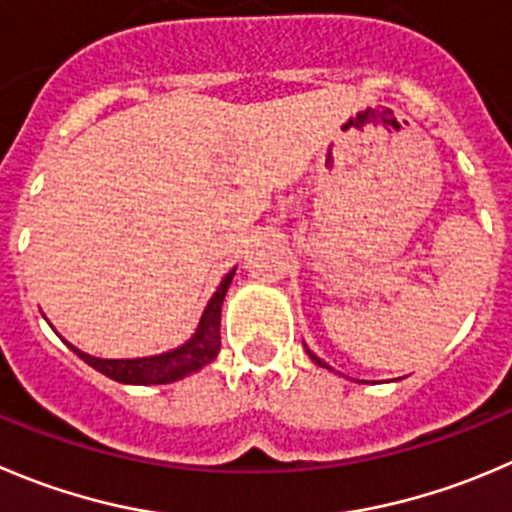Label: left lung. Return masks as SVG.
I'll list each match as a JSON object with an SVG mask.
<instances>
[{
  "label": "left lung",
  "mask_w": 512,
  "mask_h": 512,
  "mask_svg": "<svg viewBox=\"0 0 512 512\" xmlns=\"http://www.w3.org/2000/svg\"><path fill=\"white\" fill-rule=\"evenodd\" d=\"M306 354H309V357H311V362H314V364H319V367H329V364H326V362H321V359L316 357V354L311 352V349H306ZM329 369H332V367H329Z\"/></svg>",
  "instance_id": "1"
}]
</instances>
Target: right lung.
Instances as JSON below:
<instances>
[{
	"label": "right lung",
	"mask_w": 512,
	"mask_h": 512,
	"mask_svg": "<svg viewBox=\"0 0 512 512\" xmlns=\"http://www.w3.org/2000/svg\"><path fill=\"white\" fill-rule=\"evenodd\" d=\"M233 274H236V269H231L223 276L221 286H218L216 294L208 301L206 311H203L196 334L186 344H180L178 349L140 359H100L80 352L70 342H67V347L77 357L85 359L92 369H97L105 377L123 384H168L175 382V379L188 377V374L198 372L201 367L211 364L218 357V352H221V304L226 299V291L231 286Z\"/></svg>",
	"instance_id": "obj_1"
}]
</instances>
